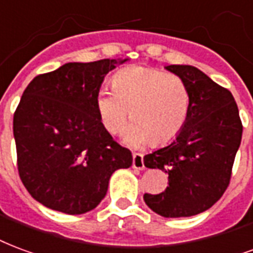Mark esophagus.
I'll list each match as a JSON object with an SVG mask.
<instances>
[{
  "label": "esophagus",
  "instance_id": "1",
  "mask_svg": "<svg viewBox=\"0 0 253 253\" xmlns=\"http://www.w3.org/2000/svg\"><path fill=\"white\" fill-rule=\"evenodd\" d=\"M133 160H132V167L136 169H144V159H143V155L141 154H133Z\"/></svg>",
  "mask_w": 253,
  "mask_h": 253
}]
</instances>
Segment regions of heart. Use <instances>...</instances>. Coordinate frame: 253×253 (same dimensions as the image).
I'll return each mask as SVG.
<instances>
[{"label": "heart", "mask_w": 253, "mask_h": 253, "mask_svg": "<svg viewBox=\"0 0 253 253\" xmlns=\"http://www.w3.org/2000/svg\"><path fill=\"white\" fill-rule=\"evenodd\" d=\"M113 90L99 88L95 108L110 133H120L128 123L125 143L139 147L165 145L180 133L189 119L191 94L185 79L152 67H130L112 79Z\"/></svg>", "instance_id": "obj_1"}]
</instances>
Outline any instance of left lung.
Listing matches in <instances>:
<instances>
[{
	"label": "left lung",
	"mask_w": 253,
	"mask_h": 253,
	"mask_svg": "<svg viewBox=\"0 0 253 253\" xmlns=\"http://www.w3.org/2000/svg\"><path fill=\"white\" fill-rule=\"evenodd\" d=\"M166 70L185 79L191 94L189 119L169 144L144 156L148 169L169 174L160 194H144L156 214L178 218L200 214L220 200L229 185L243 125L235 98L201 70L171 64Z\"/></svg>",
	"instance_id": "left-lung-1"
}]
</instances>
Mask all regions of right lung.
<instances>
[{"instance_id":"1","label":"right lung","mask_w":253,"mask_h":253,"mask_svg":"<svg viewBox=\"0 0 253 253\" xmlns=\"http://www.w3.org/2000/svg\"><path fill=\"white\" fill-rule=\"evenodd\" d=\"M126 60L66 63L24 90L13 117L18 174L45 208L87 213L104 200L114 171L132 166L130 151L114 141L95 108L105 75Z\"/></svg>"}]
</instances>
